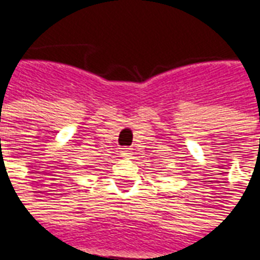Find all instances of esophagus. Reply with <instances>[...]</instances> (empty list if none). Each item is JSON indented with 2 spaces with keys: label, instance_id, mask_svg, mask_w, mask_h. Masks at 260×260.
<instances>
[{
  "label": "esophagus",
  "instance_id": "1",
  "mask_svg": "<svg viewBox=\"0 0 260 260\" xmlns=\"http://www.w3.org/2000/svg\"><path fill=\"white\" fill-rule=\"evenodd\" d=\"M120 155L124 156V158H130V156L133 155V152H132V148H121Z\"/></svg>",
  "mask_w": 260,
  "mask_h": 260
}]
</instances>
